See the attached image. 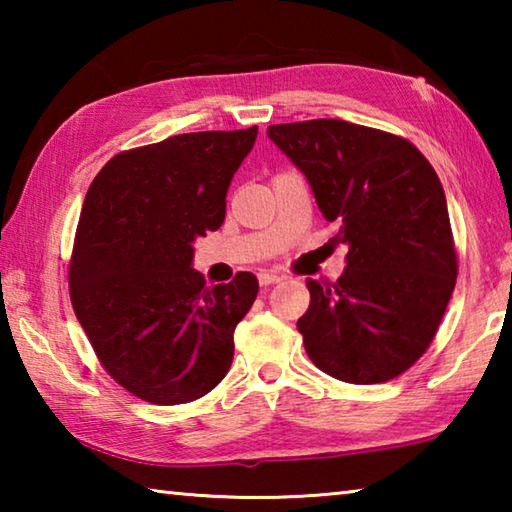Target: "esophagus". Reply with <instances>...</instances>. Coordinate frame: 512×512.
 <instances>
[{
  "mask_svg": "<svg viewBox=\"0 0 512 512\" xmlns=\"http://www.w3.org/2000/svg\"><path fill=\"white\" fill-rule=\"evenodd\" d=\"M257 280H259V284H262V287H268V284L280 282L282 277L277 273H271V271H262V273H257Z\"/></svg>",
  "mask_w": 512,
  "mask_h": 512,
  "instance_id": "34e87169",
  "label": "esophagus"
}]
</instances>
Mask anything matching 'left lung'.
<instances>
[{"mask_svg":"<svg viewBox=\"0 0 512 512\" xmlns=\"http://www.w3.org/2000/svg\"><path fill=\"white\" fill-rule=\"evenodd\" d=\"M266 135L348 246L339 280H307L298 329L309 359L348 384L402 375L436 336L458 273L436 171L404 137L343 119L275 124Z\"/></svg>","mask_w":512,"mask_h":512,"instance_id":"obj_1","label":"left lung"}]
</instances>
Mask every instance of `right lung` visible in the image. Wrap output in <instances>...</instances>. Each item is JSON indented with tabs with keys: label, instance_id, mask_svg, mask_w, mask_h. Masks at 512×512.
I'll return each instance as SVG.
<instances>
[{
	"label": "right lung",
	"instance_id": "obj_1",
	"mask_svg": "<svg viewBox=\"0 0 512 512\" xmlns=\"http://www.w3.org/2000/svg\"><path fill=\"white\" fill-rule=\"evenodd\" d=\"M246 131L173 135L112 158L92 180L69 262V296L108 375L140 400L194 402L228 375L253 273L207 287L194 241L219 230Z\"/></svg>",
	"mask_w": 512,
	"mask_h": 512
}]
</instances>
